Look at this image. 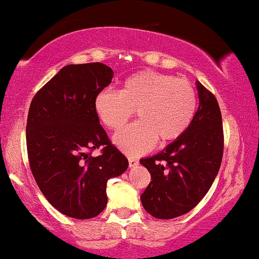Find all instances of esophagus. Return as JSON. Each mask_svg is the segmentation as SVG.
<instances>
[{
  "label": "esophagus",
  "instance_id": "1",
  "mask_svg": "<svg viewBox=\"0 0 259 259\" xmlns=\"http://www.w3.org/2000/svg\"><path fill=\"white\" fill-rule=\"evenodd\" d=\"M128 164L130 167H136L138 164V159H136L135 157H128Z\"/></svg>",
  "mask_w": 259,
  "mask_h": 259
}]
</instances>
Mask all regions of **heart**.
I'll list each match as a JSON object with an SVG mask.
<instances>
[{
	"label": "heart",
	"mask_w": 259,
	"mask_h": 259,
	"mask_svg": "<svg viewBox=\"0 0 259 259\" xmlns=\"http://www.w3.org/2000/svg\"><path fill=\"white\" fill-rule=\"evenodd\" d=\"M197 110L193 84L185 78L154 71H140L124 79L118 92L102 91L95 98V111L108 130L117 131L132 118L140 121L114 136L117 147L141 154L157 142L166 146L191 126Z\"/></svg>",
	"instance_id": "obj_1"
}]
</instances>
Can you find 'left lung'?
I'll list each match as a JSON object with an SVG mask.
<instances>
[{"label": "left lung", "mask_w": 259, "mask_h": 259, "mask_svg": "<svg viewBox=\"0 0 259 259\" xmlns=\"http://www.w3.org/2000/svg\"><path fill=\"white\" fill-rule=\"evenodd\" d=\"M199 106L187 131L154 156L142 158L151 182L141 194L149 214L159 220L193 209L212 186L223 157L222 114L214 95L198 81Z\"/></svg>", "instance_id": "1"}]
</instances>
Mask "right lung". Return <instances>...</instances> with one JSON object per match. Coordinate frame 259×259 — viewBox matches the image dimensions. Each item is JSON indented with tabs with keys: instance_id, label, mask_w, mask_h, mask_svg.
Returning a JSON list of instances; mask_svg holds the SVG:
<instances>
[{
	"instance_id": "1",
	"label": "right lung",
	"mask_w": 259,
	"mask_h": 259,
	"mask_svg": "<svg viewBox=\"0 0 259 259\" xmlns=\"http://www.w3.org/2000/svg\"><path fill=\"white\" fill-rule=\"evenodd\" d=\"M100 62L65 66L32 98L26 126L30 167L47 201L65 215L89 220L107 204L106 186L128 167L95 111V98L112 82ZM103 147L97 157L90 156Z\"/></svg>"
}]
</instances>
